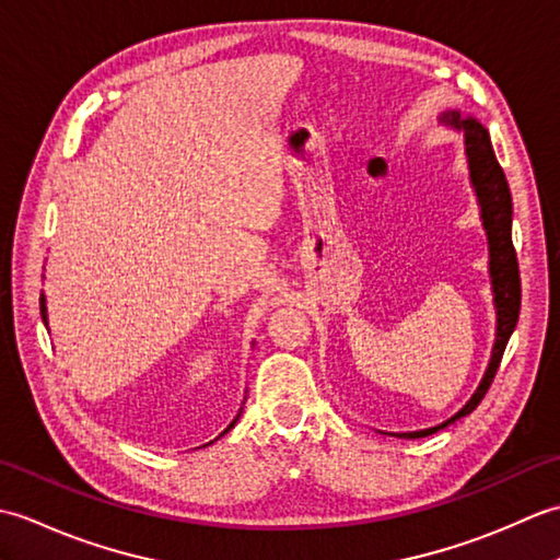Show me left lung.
<instances>
[{"label":"left lung","instance_id":"obj_1","mask_svg":"<svg viewBox=\"0 0 560 560\" xmlns=\"http://www.w3.org/2000/svg\"><path fill=\"white\" fill-rule=\"evenodd\" d=\"M440 125L459 132L464 139V156H467L469 168V183L474 195H477L479 217L486 231V241H489V277H491V293H493V307H495V339L491 349L489 365H486L483 377L479 387L467 404L452 413L443 423L423 428V431H409V433H389L395 438H425L438 433L440 428H447L464 416H469L479 407L486 392H489L498 365H501L503 351L508 347L510 337H513L517 317H520V269H517V255L513 247V197H510V187L505 180V173L498 163L489 129H486L477 117L464 115L457 108L445 110L440 115ZM383 433V431H380Z\"/></svg>","mask_w":560,"mask_h":560}]
</instances>
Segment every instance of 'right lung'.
Here are the masks:
<instances>
[{"instance_id":"right-lung-1","label":"right lung","mask_w":560,"mask_h":560,"mask_svg":"<svg viewBox=\"0 0 560 560\" xmlns=\"http://www.w3.org/2000/svg\"><path fill=\"white\" fill-rule=\"evenodd\" d=\"M40 315H43V323L47 325V303H45V293H40ZM243 404H245V401H243ZM241 413H243V407H241V411H237V416H235V419L229 423V428H225L223 433H229V431H231V428L237 423V419H241ZM223 433H221V435H223ZM221 435H219V438H221ZM211 443H213V440H211ZM211 443H209V445H211Z\"/></svg>"}]
</instances>
